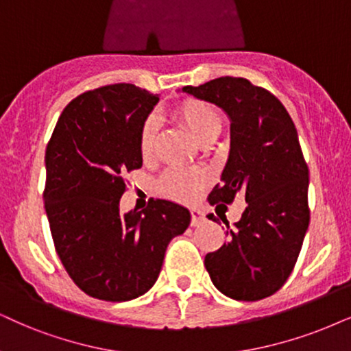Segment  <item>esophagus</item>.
Segmentation results:
<instances>
[{
    "label": "esophagus",
    "instance_id": "34e87169",
    "mask_svg": "<svg viewBox=\"0 0 351 351\" xmlns=\"http://www.w3.org/2000/svg\"><path fill=\"white\" fill-rule=\"evenodd\" d=\"M206 221V217L197 208H191V227H199Z\"/></svg>",
    "mask_w": 351,
    "mask_h": 351
}]
</instances>
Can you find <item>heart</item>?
Masks as SVG:
<instances>
[{"label": "heart", "mask_w": 351, "mask_h": 351, "mask_svg": "<svg viewBox=\"0 0 351 351\" xmlns=\"http://www.w3.org/2000/svg\"><path fill=\"white\" fill-rule=\"evenodd\" d=\"M173 114L184 123L191 134L197 143L207 139H215L223 128V119L214 105L197 99H184L173 106ZM158 124L154 117H149L143 123L139 131V150L144 160L154 155L157 143ZM206 173L188 168L173 167L163 173L158 180V189L163 196L176 199V201H189L206 184Z\"/></svg>", "instance_id": "1"}]
</instances>
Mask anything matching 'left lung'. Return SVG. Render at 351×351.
<instances>
[{"mask_svg":"<svg viewBox=\"0 0 351 351\" xmlns=\"http://www.w3.org/2000/svg\"><path fill=\"white\" fill-rule=\"evenodd\" d=\"M183 92L219 105L232 119L223 183L208 194V202L230 206L238 194L247 202L234 227L221 217L227 241L204 264L230 298H267L293 272L309 225V168L293 119L272 92L245 77H219Z\"/></svg>","mask_w":351,"mask_h":351,"instance_id":"obj_1","label":"left lung"}]
</instances>
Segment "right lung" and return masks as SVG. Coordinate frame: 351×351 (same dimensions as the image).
Masks as SVG:
<instances>
[{"instance_id": "obj_1", "label": "right lung", "mask_w": 351, "mask_h": 351, "mask_svg": "<svg viewBox=\"0 0 351 351\" xmlns=\"http://www.w3.org/2000/svg\"><path fill=\"white\" fill-rule=\"evenodd\" d=\"M158 97L110 84L69 101L47 144L43 202L55 250L84 293L130 301L150 290L168 243L188 228V208L150 199L119 214L126 173L143 167L139 131Z\"/></svg>"}]
</instances>
